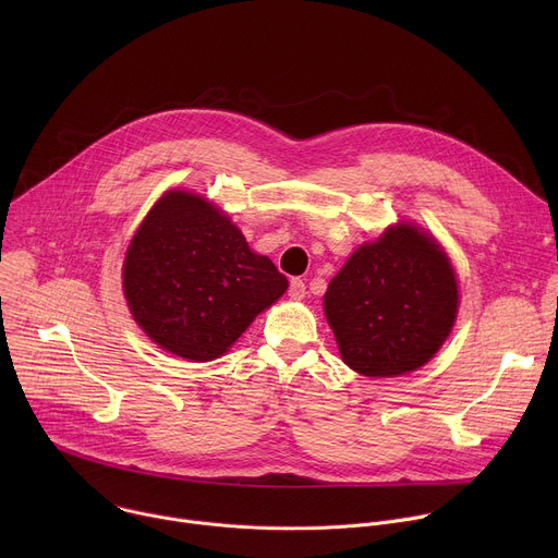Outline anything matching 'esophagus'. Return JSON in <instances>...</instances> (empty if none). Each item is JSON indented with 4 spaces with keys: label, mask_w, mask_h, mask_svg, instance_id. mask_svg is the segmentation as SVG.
<instances>
[{
    "label": "esophagus",
    "mask_w": 558,
    "mask_h": 558,
    "mask_svg": "<svg viewBox=\"0 0 558 558\" xmlns=\"http://www.w3.org/2000/svg\"><path fill=\"white\" fill-rule=\"evenodd\" d=\"M289 295H291L293 300H302V298L306 295L304 280H300V278H291V282H289Z\"/></svg>",
    "instance_id": "obj_1"
}]
</instances>
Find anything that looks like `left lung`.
Listing matches in <instances>:
<instances>
[{
    "label": "left lung",
    "mask_w": 558,
    "mask_h": 558,
    "mask_svg": "<svg viewBox=\"0 0 558 558\" xmlns=\"http://www.w3.org/2000/svg\"><path fill=\"white\" fill-rule=\"evenodd\" d=\"M454 269L435 238L411 222L364 243L329 282L325 315L347 366L397 377L424 366L457 320Z\"/></svg>",
    "instance_id": "left-lung-1"
}]
</instances>
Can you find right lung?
I'll use <instances>...</instances> for the list:
<instances>
[{"label": "right lung", "instance_id": "right-lung-1", "mask_svg": "<svg viewBox=\"0 0 558 558\" xmlns=\"http://www.w3.org/2000/svg\"><path fill=\"white\" fill-rule=\"evenodd\" d=\"M287 287L225 211L181 190L149 209L123 263V293L136 325L192 362L227 353Z\"/></svg>", "mask_w": 558, "mask_h": 558}]
</instances>
